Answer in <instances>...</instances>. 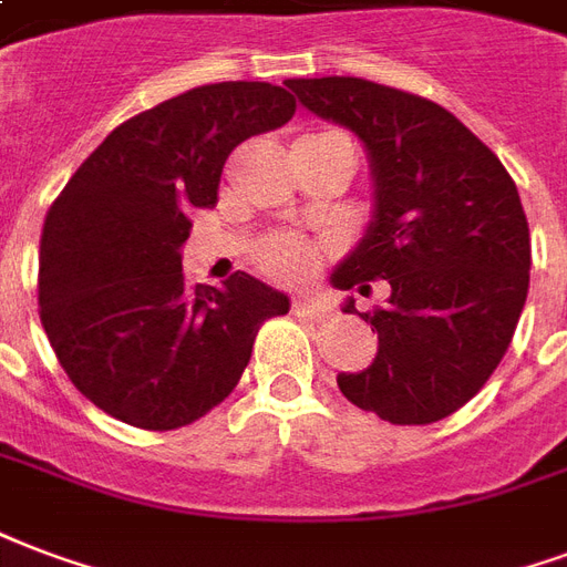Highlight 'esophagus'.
<instances>
[{
    "mask_svg": "<svg viewBox=\"0 0 567 567\" xmlns=\"http://www.w3.org/2000/svg\"><path fill=\"white\" fill-rule=\"evenodd\" d=\"M292 310L299 313V317H310V319H319V317H326L329 313V305L326 301H319V299H308V296H299V299L292 301Z\"/></svg>",
    "mask_w": 567,
    "mask_h": 567,
    "instance_id": "obj_1",
    "label": "esophagus"
}]
</instances>
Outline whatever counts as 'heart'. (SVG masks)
Here are the masks:
<instances>
[{"mask_svg":"<svg viewBox=\"0 0 567 567\" xmlns=\"http://www.w3.org/2000/svg\"><path fill=\"white\" fill-rule=\"evenodd\" d=\"M326 137H340V134H310L301 140H326ZM319 248L317 241H310L296 233H275V236L262 238L257 245V262L266 268L271 278L280 280H305L317 268L319 262Z\"/></svg>","mask_w":567,"mask_h":567,"instance_id":"obj_1","label":"heart"}]
</instances>
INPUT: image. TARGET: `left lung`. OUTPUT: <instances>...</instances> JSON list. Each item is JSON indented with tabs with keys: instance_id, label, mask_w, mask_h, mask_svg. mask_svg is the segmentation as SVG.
<instances>
[{
	"instance_id": "1",
	"label": "left lung",
	"mask_w": 567,
	"mask_h": 567,
	"mask_svg": "<svg viewBox=\"0 0 567 567\" xmlns=\"http://www.w3.org/2000/svg\"><path fill=\"white\" fill-rule=\"evenodd\" d=\"M313 116L368 152L373 212L331 271L338 289L389 301L361 313L380 334L370 368L338 373L343 398L391 424H433L491 380L529 292V224L502 161L427 97L361 76L287 80ZM347 313L355 299H347Z\"/></svg>"
}]
</instances>
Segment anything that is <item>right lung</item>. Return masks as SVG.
<instances>
[{
	"label": "right lung",
	"mask_w": 567,
	"mask_h": 567,
	"mask_svg": "<svg viewBox=\"0 0 567 567\" xmlns=\"http://www.w3.org/2000/svg\"><path fill=\"white\" fill-rule=\"evenodd\" d=\"M296 97L271 83H212L127 118L50 206L38 305L68 380L97 410L176 430L215 410L289 296L248 271L224 287L182 275L190 212L218 203L229 152L287 125Z\"/></svg>",
	"instance_id": "add662e5"
}]
</instances>
